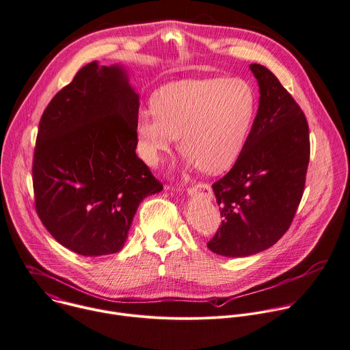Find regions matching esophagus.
<instances>
[{
  "label": "esophagus",
  "instance_id": "34e87169",
  "mask_svg": "<svg viewBox=\"0 0 350 350\" xmlns=\"http://www.w3.org/2000/svg\"><path fill=\"white\" fill-rule=\"evenodd\" d=\"M198 192H202V193H203L206 198H208V199L213 198L211 188H210V185H207V184L200 183V184H198V185H195V187L188 188V193H189V195H195V193H198Z\"/></svg>",
  "mask_w": 350,
  "mask_h": 350
}]
</instances>
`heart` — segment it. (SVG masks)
I'll use <instances>...</instances> for the list:
<instances>
[{"label": "heart", "instance_id": "obj_1", "mask_svg": "<svg viewBox=\"0 0 350 350\" xmlns=\"http://www.w3.org/2000/svg\"><path fill=\"white\" fill-rule=\"evenodd\" d=\"M154 109L137 115L142 159L155 167L172 151L177 136L191 166L207 173L228 169L242 154L256 112L253 85L239 77L180 79L163 85Z\"/></svg>", "mask_w": 350, "mask_h": 350}]
</instances>
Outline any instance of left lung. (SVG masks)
<instances>
[{"label": "left lung", "mask_w": 350, "mask_h": 350, "mask_svg": "<svg viewBox=\"0 0 350 350\" xmlns=\"http://www.w3.org/2000/svg\"><path fill=\"white\" fill-rule=\"evenodd\" d=\"M260 103L246 146L213 184L222 217L207 247L224 257H249L273 246L290 228L301 202L309 163L305 115L279 79L250 64Z\"/></svg>", "instance_id": "obj_1"}]
</instances>
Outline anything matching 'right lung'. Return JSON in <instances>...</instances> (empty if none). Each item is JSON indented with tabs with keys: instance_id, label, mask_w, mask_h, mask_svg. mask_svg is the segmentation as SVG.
Masks as SVG:
<instances>
[{
	"instance_id": "add662e5",
	"label": "right lung",
	"mask_w": 350,
	"mask_h": 350,
	"mask_svg": "<svg viewBox=\"0 0 350 350\" xmlns=\"http://www.w3.org/2000/svg\"><path fill=\"white\" fill-rule=\"evenodd\" d=\"M139 107L124 66L92 62L41 116L36 210L49 234L77 254L118 253L140 202L163 189L136 155Z\"/></svg>"
}]
</instances>
